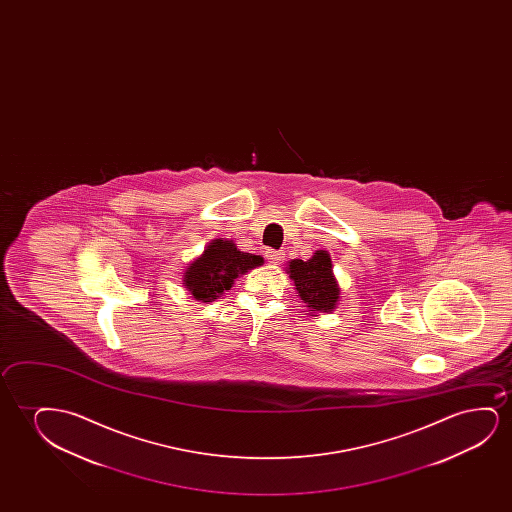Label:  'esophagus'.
<instances>
[{"label":"esophagus","mask_w":512,"mask_h":512,"mask_svg":"<svg viewBox=\"0 0 512 512\" xmlns=\"http://www.w3.org/2000/svg\"><path fill=\"white\" fill-rule=\"evenodd\" d=\"M266 259L269 264H281L285 259V253L280 252V250H267Z\"/></svg>","instance_id":"obj_1"}]
</instances>
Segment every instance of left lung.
Listing matches in <instances>:
<instances>
[{
    "label": "left lung",
    "mask_w": 512,
    "mask_h": 512,
    "mask_svg": "<svg viewBox=\"0 0 512 512\" xmlns=\"http://www.w3.org/2000/svg\"><path fill=\"white\" fill-rule=\"evenodd\" d=\"M287 273L290 274V280H294L302 302L308 304L309 311L329 313L336 308L339 287L332 274L329 253L318 250L306 262L301 259L292 260L288 264Z\"/></svg>",
    "instance_id": "left-lung-1"
}]
</instances>
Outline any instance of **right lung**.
<instances>
[{
  "label": "right lung",
  "mask_w": 512,
  "mask_h": 512,
  "mask_svg": "<svg viewBox=\"0 0 512 512\" xmlns=\"http://www.w3.org/2000/svg\"><path fill=\"white\" fill-rule=\"evenodd\" d=\"M262 262L260 255L239 252L232 241L215 239L203 255L187 267L183 285L197 301H215L231 290L239 274L260 266Z\"/></svg>",
  "instance_id": "1"
}]
</instances>
